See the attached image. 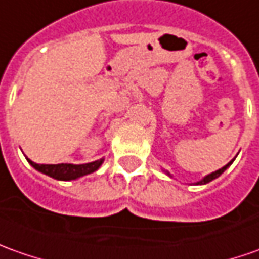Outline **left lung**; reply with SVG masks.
I'll return each mask as SVG.
<instances>
[{
    "label": "left lung",
    "mask_w": 259,
    "mask_h": 259,
    "mask_svg": "<svg viewBox=\"0 0 259 259\" xmlns=\"http://www.w3.org/2000/svg\"><path fill=\"white\" fill-rule=\"evenodd\" d=\"M232 162H234V160H231L229 163H227V165L224 166V167H221V169H218V170H215V172H212V174L206 175V176H205V178H203L202 181H199V182H196V185H205V183H209L210 181H213V179H217V178H219L221 175H222V174H224V172H225V170H227L229 166L232 165ZM166 174L170 176V174H169V172H166Z\"/></svg>",
    "instance_id": "1"
}]
</instances>
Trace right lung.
Wrapping results in <instances>:
<instances>
[{
	"mask_svg": "<svg viewBox=\"0 0 259 259\" xmlns=\"http://www.w3.org/2000/svg\"><path fill=\"white\" fill-rule=\"evenodd\" d=\"M27 160H28V163L34 169H37L41 174L47 175V176L53 178V179H57V181H74V179H78L81 176L93 174L104 162V159H99V160H94V162H90V163H84V165H73V163L38 165V163L30 160L28 157H27Z\"/></svg>",
	"mask_w": 259,
	"mask_h": 259,
	"instance_id": "right-lung-1",
	"label": "right lung"
}]
</instances>
